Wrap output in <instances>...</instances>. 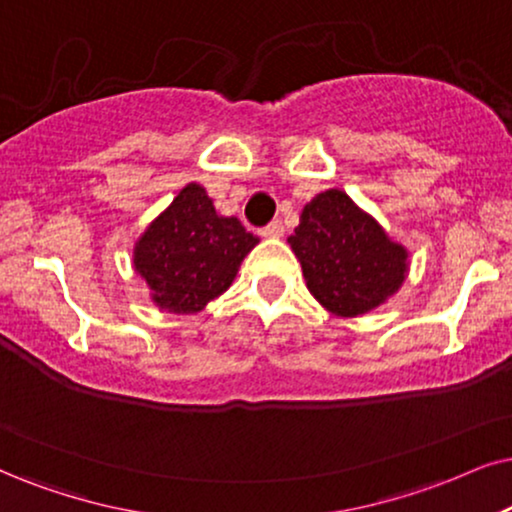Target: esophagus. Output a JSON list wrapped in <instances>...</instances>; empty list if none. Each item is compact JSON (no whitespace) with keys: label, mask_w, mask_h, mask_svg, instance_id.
<instances>
[{"label":"esophagus","mask_w":512,"mask_h":512,"mask_svg":"<svg viewBox=\"0 0 512 512\" xmlns=\"http://www.w3.org/2000/svg\"><path fill=\"white\" fill-rule=\"evenodd\" d=\"M260 234H262L264 238H281V236H283V224L278 222V219H274V222L264 226Z\"/></svg>","instance_id":"obj_1"}]
</instances>
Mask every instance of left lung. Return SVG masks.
<instances>
[{
  "instance_id": "1",
  "label": "left lung",
  "mask_w": 512,
  "mask_h": 512,
  "mask_svg": "<svg viewBox=\"0 0 512 512\" xmlns=\"http://www.w3.org/2000/svg\"><path fill=\"white\" fill-rule=\"evenodd\" d=\"M288 243L309 293L335 316L352 319L380 307L409 274V250L340 189L304 205Z\"/></svg>"
}]
</instances>
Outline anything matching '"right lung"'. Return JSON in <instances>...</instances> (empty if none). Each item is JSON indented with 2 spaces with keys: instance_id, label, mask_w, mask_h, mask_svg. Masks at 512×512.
Instances as JSON below:
<instances>
[{
  "instance_id": "obj_1",
  "label": "right lung",
  "mask_w": 512,
  "mask_h": 512,
  "mask_svg": "<svg viewBox=\"0 0 512 512\" xmlns=\"http://www.w3.org/2000/svg\"><path fill=\"white\" fill-rule=\"evenodd\" d=\"M257 243L236 217L217 215L203 186L191 181L139 236L134 271L160 309L196 314L229 290Z\"/></svg>"
}]
</instances>
